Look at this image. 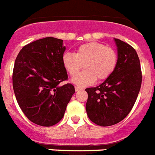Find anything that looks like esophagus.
<instances>
[{
  "instance_id": "1",
  "label": "esophagus",
  "mask_w": 155,
  "mask_h": 155,
  "mask_svg": "<svg viewBox=\"0 0 155 155\" xmlns=\"http://www.w3.org/2000/svg\"><path fill=\"white\" fill-rule=\"evenodd\" d=\"M75 89L76 92H78V91H80V90H83L84 88L83 87H78V86H75Z\"/></svg>"
}]
</instances>
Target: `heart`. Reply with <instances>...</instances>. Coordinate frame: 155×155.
Segmentation results:
<instances>
[{"mask_svg": "<svg viewBox=\"0 0 155 155\" xmlns=\"http://www.w3.org/2000/svg\"><path fill=\"white\" fill-rule=\"evenodd\" d=\"M64 69L71 76H75L83 66L85 70L72 79L79 86H87L98 80L108 79L115 71L118 54L115 49L97 42L80 45L75 54L66 52L62 57Z\"/></svg>", "mask_w": 155, "mask_h": 155, "instance_id": "obj_1", "label": "heart"}]
</instances>
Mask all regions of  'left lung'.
<instances>
[{
  "label": "left lung",
  "instance_id": "left-lung-1",
  "mask_svg": "<svg viewBox=\"0 0 155 155\" xmlns=\"http://www.w3.org/2000/svg\"><path fill=\"white\" fill-rule=\"evenodd\" d=\"M118 63L115 71L96 87H88L86 111L92 122L110 126L125 119L130 113L142 85L140 60L134 47L115 38Z\"/></svg>",
  "mask_w": 155,
  "mask_h": 155
}]
</instances>
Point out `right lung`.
Listing matches in <instances>:
<instances>
[{
    "label": "right lung",
    "mask_w": 155,
    "mask_h": 155,
    "mask_svg": "<svg viewBox=\"0 0 155 155\" xmlns=\"http://www.w3.org/2000/svg\"><path fill=\"white\" fill-rule=\"evenodd\" d=\"M63 40L47 37L25 45L16 58L13 87L18 105L35 124L52 126L63 117L75 93L62 63Z\"/></svg>",
    "instance_id": "add662e5"
}]
</instances>
